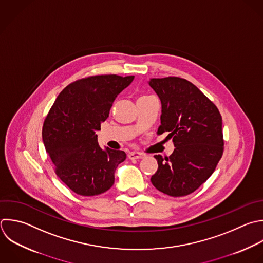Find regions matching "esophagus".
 <instances>
[{
  "instance_id": "1",
  "label": "esophagus",
  "mask_w": 263,
  "mask_h": 263,
  "mask_svg": "<svg viewBox=\"0 0 263 263\" xmlns=\"http://www.w3.org/2000/svg\"><path fill=\"white\" fill-rule=\"evenodd\" d=\"M143 157H145V154H143L141 152H129L128 153L129 159H139V158H143Z\"/></svg>"
}]
</instances>
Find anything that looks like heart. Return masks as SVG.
<instances>
[{
    "label": "heart",
    "mask_w": 263,
    "mask_h": 263,
    "mask_svg": "<svg viewBox=\"0 0 263 263\" xmlns=\"http://www.w3.org/2000/svg\"><path fill=\"white\" fill-rule=\"evenodd\" d=\"M143 97H146V96H143Z\"/></svg>",
    "instance_id": "heart-1"
}]
</instances>
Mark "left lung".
Here are the masks:
<instances>
[{"label": "left lung", "mask_w": 263, "mask_h": 263, "mask_svg": "<svg viewBox=\"0 0 263 263\" xmlns=\"http://www.w3.org/2000/svg\"><path fill=\"white\" fill-rule=\"evenodd\" d=\"M149 85L161 102L157 135L168 133L174 152L155 155L158 168L151 177L156 189L170 196L195 191L214 173L223 154L222 117L194 84L179 77L153 78Z\"/></svg>", "instance_id": "obj_1"}]
</instances>
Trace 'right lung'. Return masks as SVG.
I'll return each mask as SVG.
<instances>
[{"instance_id": "1", "label": "right lung", "mask_w": 263, "mask_h": 263, "mask_svg": "<svg viewBox=\"0 0 263 263\" xmlns=\"http://www.w3.org/2000/svg\"><path fill=\"white\" fill-rule=\"evenodd\" d=\"M135 76L97 75L69 84L57 98L43 124L42 138L58 177L75 193L93 196L114 184L121 150L102 149L97 130L109 117L116 97Z\"/></svg>"}]
</instances>
